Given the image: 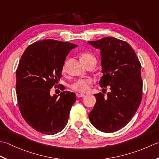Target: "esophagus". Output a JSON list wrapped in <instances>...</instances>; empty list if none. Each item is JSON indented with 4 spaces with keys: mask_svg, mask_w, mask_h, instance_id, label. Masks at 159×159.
I'll return each mask as SVG.
<instances>
[{
    "mask_svg": "<svg viewBox=\"0 0 159 159\" xmlns=\"http://www.w3.org/2000/svg\"><path fill=\"white\" fill-rule=\"evenodd\" d=\"M76 96L77 97V98H83V97L85 96V95H84V94H82V93H76Z\"/></svg>",
    "mask_w": 159,
    "mask_h": 159,
    "instance_id": "obj_1",
    "label": "esophagus"
}]
</instances>
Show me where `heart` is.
Returning <instances> with one entry per match:
<instances>
[{
    "label": "heart",
    "instance_id": "obj_1",
    "mask_svg": "<svg viewBox=\"0 0 159 159\" xmlns=\"http://www.w3.org/2000/svg\"><path fill=\"white\" fill-rule=\"evenodd\" d=\"M81 58H90V59L95 60V57L90 53L83 54ZM63 72H65V66L63 67ZM91 84V80H77L75 83L71 85V88L77 92L86 93L90 89V85Z\"/></svg>",
    "mask_w": 159,
    "mask_h": 159
}]
</instances>
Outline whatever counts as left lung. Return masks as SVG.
Wrapping results in <instances>:
<instances>
[{"label":"left lung","instance_id":"obj_1","mask_svg":"<svg viewBox=\"0 0 159 159\" xmlns=\"http://www.w3.org/2000/svg\"><path fill=\"white\" fill-rule=\"evenodd\" d=\"M88 43L99 48L103 76L102 88L111 91L95 94L96 103L89 114L94 127L111 133L127 125L137 112L142 99L141 65L128 43L117 38L106 37Z\"/></svg>","mask_w":159,"mask_h":159}]
</instances>
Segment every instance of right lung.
<instances>
[{
    "label": "right lung",
    "instance_id": "obj_1",
    "mask_svg": "<svg viewBox=\"0 0 159 159\" xmlns=\"http://www.w3.org/2000/svg\"><path fill=\"white\" fill-rule=\"evenodd\" d=\"M77 47L47 39L30 45L20 58L16 73L19 110L25 121L41 133L57 134L67 124L75 94L63 91L51 96L50 90L60 81L67 55Z\"/></svg>",
    "mask_w": 159,
    "mask_h": 159
}]
</instances>
